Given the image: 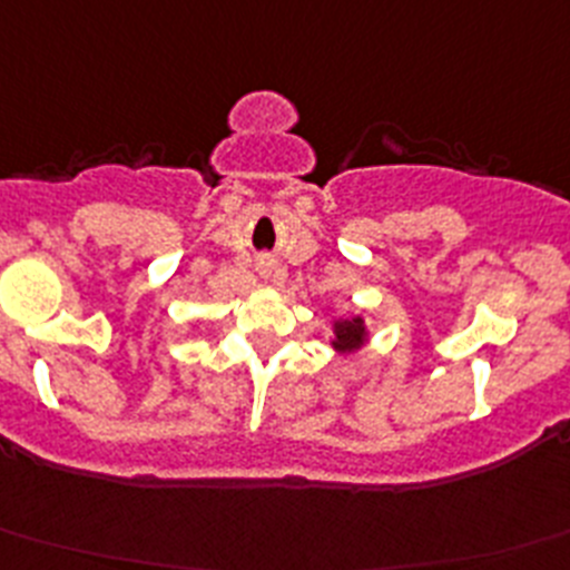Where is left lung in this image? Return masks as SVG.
I'll return each mask as SVG.
<instances>
[{
  "instance_id": "obj_1",
  "label": "left lung",
  "mask_w": 570,
  "mask_h": 570,
  "mask_svg": "<svg viewBox=\"0 0 570 570\" xmlns=\"http://www.w3.org/2000/svg\"><path fill=\"white\" fill-rule=\"evenodd\" d=\"M371 332H368V323L363 321L360 315H351V317H337L332 321V340L328 345L334 348V354L340 357H351V354H357L368 345Z\"/></svg>"
}]
</instances>
